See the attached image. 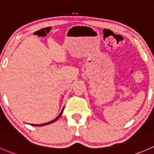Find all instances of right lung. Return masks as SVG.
Instances as JSON below:
<instances>
[{
  "label": "right lung",
  "instance_id": "1",
  "mask_svg": "<svg viewBox=\"0 0 154 154\" xmlns=\"http://www.w3.org/2000/svg\"><path fill=\"white\" fill-rule=\"evenodd\" d=\"M63 109H62V111H61L60 112V113L59 114V115H58V116H57L56 118L54 119V120H52V121H51V122H46V123H44V124H40V125H35V124H30L31 125H34V126H43V125H49V124H51V123H53V122H56L57 120L58 119L60 118V117L61 116V115H62V113H63Z\"/></svg>",
  "mask_w": 154,
  "mask_h": 154
}]
</instances>
